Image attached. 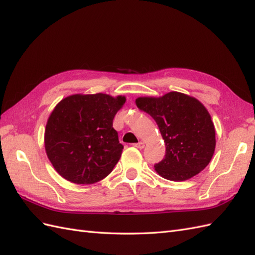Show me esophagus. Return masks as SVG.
I'll return each mask as SVG.
<instances>
[{"mask_svg": "<svg viewBox=\"0 0 255 255\" xmlns=\"http://www.w3.org/2000/svg\"><path fill=\"white\" fill-rule=\"evenodd\" d=\"M133 146L138 147V149H143V147H144V142L140 141V142H138V143H134V144H133Z\"/></svg>", "mask_w": 255, "mask_h": 255, "instance_id": "esophagus-1", "label": "esophagus"}]
</instances>
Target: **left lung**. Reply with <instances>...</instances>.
<instances>
[{
    "label": "left lung",
    "instance_id": "left-lung-1",
    "mask_svg": "<svg viewBox=\"0 0 255 255\" xmlns=\"http://www.w3.org/2000/svg\"><path fill=\"white\" fill-rule=\"evenodd\" d=\"M135 104L156 122L166 145L165 157L154 165L159 175L182 181L208 166L215 150V128L202 103L173 91L161 98H138Z\"/></svg>",
    "mask_w": 255,
    "mask_h": 255
}]
</instances>
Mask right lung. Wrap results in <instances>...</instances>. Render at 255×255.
Here are the masks:
<instances>
[{"instance_id":"obj_1","label":"right lung","mask_w":255,"mask_h":255,"mask_svg":"<svg viewBox=\"0 0 255 255\" xmlns=\"http://www.w3.org/2000/svg\"><path fill=\"white\" fill-rule=\"evenodd\" d=\"M125 101L104 93L74 94L55 106L46 123L44 145L63 178L91 185L113 170L124 149L113 120Z\"/></svg>"}]
</instances>
